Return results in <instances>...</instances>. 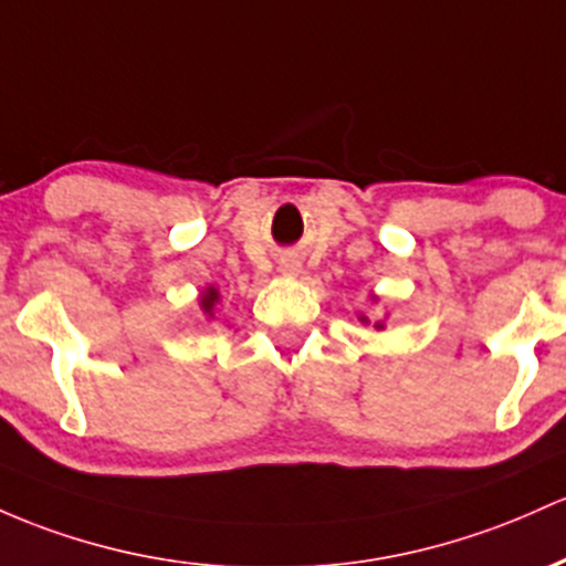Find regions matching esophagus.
<instances>
[{
    "label": "esophagus",
    "mask_w": 566,
    "mask_h": 566,
    "mask_svg": "<svg viewBox=\"0 0 566 566\" xmlns=\"http://www.w3.org/2000/svg\"><path fill=\"white\" fill-rule=\"evenodd\" d=\"M279 271L284 273V276H297V273L303 271L301 260L297 258H282V263H279Z\"/></svg>",
    "instance_id": "1"
}]
</instances>
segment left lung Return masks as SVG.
Here are the masks:
<instances>
[{
  "label": "left lung",
  "instance_id": "8db88e82",
  "mask_svg": "<svg viewBox=\"0 0 566 566\" xmlns=\"http://www.w3.org/2000/svg\"><path fill=\"white\" fill-rule=\"evenodd\" d=\"M370 301H378V297H376V295H370ZM357 319L363 322V325H370V319H368V316H365V314H359ZM374 327H376V331H384V327H387V316H384V319L374 322Z\"/></svg>",
  "mask_w": 566,
  "mask_h": 566
}]
</instances>
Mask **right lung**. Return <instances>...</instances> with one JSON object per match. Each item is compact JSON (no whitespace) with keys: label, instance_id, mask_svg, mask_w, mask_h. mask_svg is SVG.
Masks as SVG:
<instances>
[{"label":"right lung","instance_id":"right-lung-1","mask_svg":"<svg viewBox=\"0 0 566 566\" xmlns=\"http://www.w3.org/2000/svg\"><path fill=\"white\" fill-rule=\"evenodd\" d=\"M217 303H220V290H217V287L201 290V295H198V306H201V314L207 316V319H214Z\"/></svg>","mask_w":566,"mask_h":566}]
</instances>
